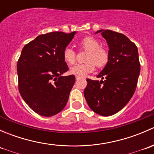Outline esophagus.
Masks as SVG:
<instances>
[{
  "label": "esophagus",
  "instance_id": "esophagus-1",
  "mask_svg": "<svg viewBox=\"0 0 154 154\" xmlns=\"http://www.w3.org/2000/svg\"><path fill=\"white\" fill-rule=\"evenodd\" d=\"M75 78H76V80H79V79H81L82 77H80V76H79V75H76Z\"/></svg>",
  "mask_w": 154,
  "mask_h": 154
}]
</instances>
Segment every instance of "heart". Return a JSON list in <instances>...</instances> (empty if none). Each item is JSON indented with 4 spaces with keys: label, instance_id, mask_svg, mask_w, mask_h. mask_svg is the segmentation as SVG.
<instances>
[{
    "label": "heart",
    "instance_id": "1",
    "mask_svg": "<svg viewBox=\"0 0 154 154\" xmlns=\"http://www.w3.org/2000/svg\"><path fill=\"white\" fill-rule=\"evenodd\" d=\"M82 50L88 51L86 57L87 62L77 64L70 69V72L79 76H86L95 70L96 66L103 68L107 64L109 58V51L106 48L100 47V43L96 38L91 36L83 38L79 42ZM63 60L68 65H73L76 62V52L71 48H66L63 53Z\"/></svg>",
    "mask_w": 154,
    "mask_h": 154
}]
</instances>
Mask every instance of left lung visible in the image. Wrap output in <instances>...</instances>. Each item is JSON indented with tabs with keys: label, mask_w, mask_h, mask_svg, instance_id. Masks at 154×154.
Listing matches in <instances>:
<instances>
[{
	"label": "left lung",
	"mask_w": 154,
	"mask_h": 154,
	"mask_svg": "<svg viewBox=\"0 0 154 154\" xmlns=\"http://www.w3.org/2000/svg\"><path fill=\"white\" fill-rule=\"evenodd\" d=\"M97 32H101L109 49L108 63L97 76L105 80L87 79L84 96L94 112L109 116L123 109L134 94L140 63L137 47L124 34L109 29Z\"/></svg>",
	"instance_id": "left-lung-1"
}]
</instances>
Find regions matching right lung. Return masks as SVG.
Listing matches in <instances>:
<instances>
[{
  "mask_svg": "<svg viewBox=\"0 0 154 154\" xmlns=\"http://www.w3.org/2000/svg\"><path fill=\"white\" fill-rule=\"evenodd\" d=\"M76 32H51L25 45L18 60V90L31 109L50 117L64 109L75 76L68 70L63 53Z\"/></svg>",
  "mask_w": 154,
  "mask_h": 154,
  "instance_id": "add662e5",
  "label": "right lung"
}]
</instances>
